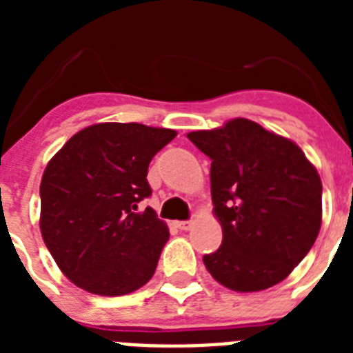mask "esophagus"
<instances>
[{"label":"esophagus","instance_id":"esophagus-1","mask_svg":"<svg viewBox=\"0 0 353 353\" xmlns=\"http://www.w3.org/2000/svg\"><path fill=\"white\" fill-rule=\"evenodd\" d=\"M176 226H179L180 230H189V228L192 226V221H179V223H176Z\"/></svg>","mask_w":353,"mask_h":353}]
</instances>
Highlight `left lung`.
<instances>
[{
	"instance_id": "1",
	"label": "left lung",
	"mask_w": 353,
	"mask_h": 353,
	"mask_svg": "<svg viewBox=\"0 0 353 353\" xmlns=\"http://www.w3.org/2000/svg\"><path fill=\"white\" fill-rule=\"evenodd\" d=\"M210 164L223 244L203 263L235 292L281 283L310 252L322 226V180L304 152L256 121L235 118L189 132Z\"/></svg>"
}]
</instances>
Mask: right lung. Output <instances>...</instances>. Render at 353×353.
I'll return each instance as SVG.
<instances>
[{"label": "right lung", "mask_w": 353, "mask_h": 353, "mask_svg": "<svg viewBox=\"0 0 353 353\" xmlns=\"http://www.w3.org/2000/svg\"><path fill=\"white\" fill-rule=\"evenodd\" d=\"M176 132L141 123H97L74 134L40 182V232L79 288L117 297L152 279L170 239L154 208L148 164Z\"/></svg>", "instance_id": "right-lung-1"}]
</instances>
